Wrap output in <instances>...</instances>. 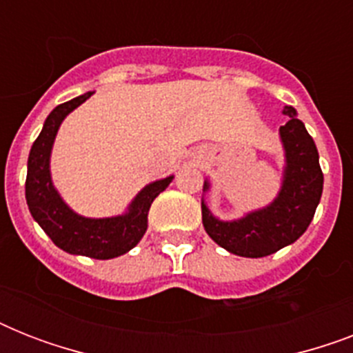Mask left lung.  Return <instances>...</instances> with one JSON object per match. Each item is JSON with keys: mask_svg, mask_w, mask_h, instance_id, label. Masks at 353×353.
Here are the masks:
<instances>
[{"mask_svg": "<svg viewBox=\"0 0 353 353\" xmlns=\"http://www.w3.org/2000/svg\"><path fill=\"white\" fill-rule=\"evenodd\" d=\"M290 117L280 126L284 144L285 168L279 196L268 207L249 212L240 220L221 221L201 201V218L207 234L232 254L262 258L299 240L312 223L323 196V170L319 165L317 146L295 108L285 106ZM203 190H209L205 181Z\"/></svg>", "mask_w": 353, "mask_h": 353, "instance_id": "obj_1", "label": "left lung"}]
</instances>
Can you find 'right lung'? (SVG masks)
<instances>
[{
    "mask_svg": "<svg viewBox=\"0 0 353 353\" xmlns=\"http://www.w3.org/2000/svg\"><path fill=\"white\" fill-rule=\"evenodd\" d=\"M93 95L91 91L77 97L73 101L63 102L49 113L43 122L40 135L32 143L27 163V181H25V198L32 218L46 231L52 243L69 254L110 260L121 256L137 245L148 229L150 205L168 185L174 176L146 185L135 196L128 212L113 218H84L77 214L63 203L57 188L52 187L51 150L57 132L62 121Z\"/></svg>",
    "mask_w": 353,
    "mask_h": 353,
    "instance_id": "right-lung-1",
    "label": "right lung"
}]
</instances>
